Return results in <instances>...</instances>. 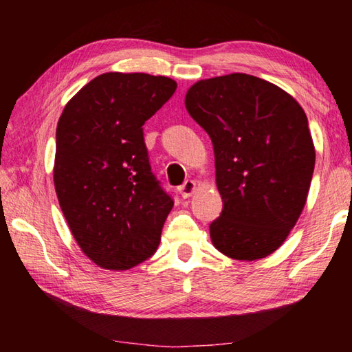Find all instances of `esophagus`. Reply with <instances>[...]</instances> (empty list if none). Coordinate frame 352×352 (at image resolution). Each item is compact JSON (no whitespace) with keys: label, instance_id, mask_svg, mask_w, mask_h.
Returning <instances> with one entry per match:
<instances>
[{"label":"esophagus","instance_id":"esophagus-1","mask_svg":"<svg viewBox=\"0 0 352 352\" xmlns=\"http://www.w3.org/2000/svg\"><path fill=\"white\" fill-rule=\"evenodd\" d=\"M195 188H197V186H195L194 180H186L180 188H178V192L182 194L183 199H189L190 195L195 192Z\"/></svg>","mask_w":352,"mask_h":352}]
</instances>
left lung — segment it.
I'll use <instances>...</instances> for the list:
<instances>
[{"instance_id":"left-lung-1","label":"left lung","mask_w":352,"mask_h":352,"mask_svg":"<svg viewBox=\"0 0 352 352\" xmlns=\"http://www.w3.org/2000/svg\"><path fill=\"white\" fill-rule=\"evenodd\" d=\"M186 110L210 135L223 210L212 245L237 261L272 254L306 205L315 147L301 105L259 77L233 73L199 80Z\"/></svg>"}]
</instances>
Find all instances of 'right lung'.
<instances>
[{
	"mask_svg": "<svg viewBox=\"0 0 352 352\" xmlns=\"http://www.w3.org/2000/svg\"><path fill=\"white\" fill-rule=\"evenodd\" d=\"M175 90L164 76L105 73L58 119V204L82 252L102 269H132L160 245L174 200L151 169L142 126Z\"/></svg>",
	"mask_w": 352,
	"mask_h": 352,
	"instance_id": "right-lung-1",
	"label": "right lung"
}]
</instances>
